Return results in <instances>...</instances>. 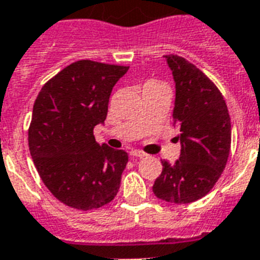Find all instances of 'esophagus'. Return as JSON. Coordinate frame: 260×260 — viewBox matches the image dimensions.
I'll return each instance as SVG.
<instances>
[{
    "instance_id": "34e87169",
    "label": "esophagus",
    "mask_w": 260,
    "mask_h": 260,
    "mask_svg": "<svg viewBox=\"0 0 260 260\" xmlns=\"http://www.w3.org/2000/svg\"><path fill=\"white\" fill-rule=\"evenodd\" d=\"M129 153L132 156H136V157H145V156H147V153L143 151H140V149H132Z\"/></svg>"
}]
</instances>
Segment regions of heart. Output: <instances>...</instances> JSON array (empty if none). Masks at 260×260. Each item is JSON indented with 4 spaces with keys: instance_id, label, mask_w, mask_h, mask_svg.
Wrapping results in <instances>:
<instances>
[{
    "instance_id": "obj_1",
    "label": "heart",
    "mask_w": 260,
    "mask_h": 260,
    "mask_svg": "<svg viewBox=\"0 0 260 260\" xmlns=\"http://www.w3.org/2000/svg\"><path fill=\"white\" fill-rule=\"evenodd\" d=\"M152 84H156V82H152Z\"/></svg>"
}]
</instances>
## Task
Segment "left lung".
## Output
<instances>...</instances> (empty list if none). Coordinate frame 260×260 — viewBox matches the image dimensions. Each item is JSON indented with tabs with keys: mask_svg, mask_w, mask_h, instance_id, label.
I'll use <instances>...</instances> for the list:
<instances>
[{
	"mask_svg": "<svg viewBox=\"0 0 260 260\" xmlns=\"http://www.w3.org/2000/svg\"><path fill=\"white\" fill-rule=\"evenodd\" d=\"M175 81L172 117L180 135V157L163 160L152 191L176 204L192 203L212 189L224 170L231 148V119L225 101L203 72L183 57L164 56Z\"/></svg>",
	"mask_w": 260,
	"mask_h": 260,
	"instance_id": "8db88e82",
	"label": "left lung"
}]
</instances>
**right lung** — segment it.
<instances>
[{"label":"right lung","instance_id":"right-lung-1","mask_svg":"<svg viewBox=\"0 0 260 260\" xmlns=\"http://www.w3.org/2000/svg\"><path fill=\"white\" fill-rule=\"evenodd\" d=\"M128 69L76 61L36 99L27 137L31 159L46 188L72 208H100L119 192L128 153L97 144L93 128L104 124L112 89Z\"/></svg>","mask_w":260,"mask_h":260}]
</instances>
